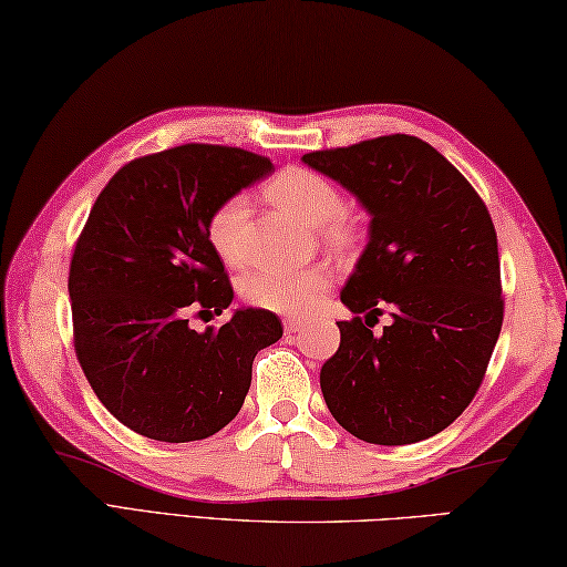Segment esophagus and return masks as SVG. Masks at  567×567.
Masks as SVG:
<instances>
[{
	"instance_id": "34e87169",
	"label": "esophagus",
	"mask_w": 567,
	"mask_h": 567,
	"mask_svg": "<svg viewBox=\"0 0 567 567\" xmlns=\"http://www.w3.org/2000/svg\"><path fill=\"white\" fill-rule=\"evenodd\" d=\"M302 327H305L302 319H297V317H292V319H285V332H287V334H295V332H300Z\"/></svg>"
}]
</instances>
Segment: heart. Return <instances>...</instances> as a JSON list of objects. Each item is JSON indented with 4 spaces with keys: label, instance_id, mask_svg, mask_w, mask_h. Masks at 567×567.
I'll use <instances>...</instances> for the list:
<instances>
[{
    "label": "heart",
    "instance_id": "b5f03b06",
    "mask_svg": "<svg viewBox=\"0 0 567 567\" xmlns=\"http://www.w3.org/2000/svg\"><path fill=\"white\" fill-rule=\"evenodd\" d=\"M265 198L277 208L292 213L310 225H319L322 238L332 248H347L354 240V223L344 213V195L337 188L332 178L312 168L290 166L277 171L275 176L262 185ZM248 218L250 203L243 195L215 205L205 235L213 252L220 257L223 265L240 267L248 260ZM334 272L327 265L300 267H257L240 280V295L245 302L260 310L277 315H307L322 300L324 292L332 287Z\"/></svg>",
    "mask_w": 567,
    "mask_h": 567
}]
</instances>
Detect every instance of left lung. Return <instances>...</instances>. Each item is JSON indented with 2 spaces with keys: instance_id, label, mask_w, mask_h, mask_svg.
I'll use <instances>...</instances> for the list:
<instances>
[{
  "instance_id": "1",
  "label": "left lung",
  "mask_w": 567,
  "mask_h": 567,
  "mask_svg": "<svg viewBox=\"0 0 567 567\" xmlns=\"http://www.w3.org/2000/svg\"><path fill=\"white\" fill-rule=\"evenodd\" d=\"M372 215L342 290L354 312L319 372L337 424L379 446L416 444L471 404L503 324L496 228L473 185L406 133L305 153ZM386 309L382 336L369 316ZM368 312L362 320L359 313Z\"/></svg>"
}]
</instances>
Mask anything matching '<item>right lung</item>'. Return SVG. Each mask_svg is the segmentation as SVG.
<instances>
[{"label":"right lung","mask_w":567,"mask_h":567,"mask_svg":"<svg viewBox=\"0 0 567 567\" xmlns=\"http://www.w3.org/2000/svg\"><path fill=\"white\" fill-rule=\"evenodd\" d=\"M272 171L250 151L185 143L126 163L99 193L69 270L74 349L101 404L136 434H218L238 416L255 354L282 337L277 315L257 307L218 329L188 324L233 302L205 223Z\"/></svg>","instance_id":"obj_1"}]
</instances>
